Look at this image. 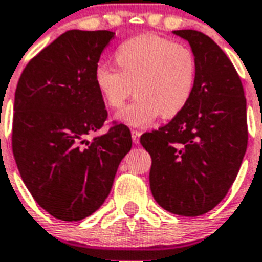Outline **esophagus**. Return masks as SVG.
<instances>
[{
  "label": "esophagus",
  "instance_id": "esophagus-1",
  "mask_svg": "<svg viewBox=\"0 0 262 262\" xmlns=\"http://www.w3.org/2000/svg\"><path fill=\"white\" fill-rule=\"evenodd\" d=\"M140 136H141V132L140 130H132V140L135 144H139V141H140Z\"/></svg>",
  "mask_w": 262,
  "mask_h": 262
}]
</instances>
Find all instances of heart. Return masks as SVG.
<instances>
[{"label":"heart","instance_id":"b5f03b06","mask_svg":"<svg viewBox=\"0 0 262 262\" xmlns=\"http://www.w3.org/2000/svg\"><path fill=\"white\" fill-rule=\"evenodd\" d=\"M115 68L98 65L94 83L102 101L121 110L135 90L136 98L118 121L141 127L160 115L172 119L190 102L197 83V59L185 44L156 34L129 38L114 52Z\"/></svg>","mask_w":262,"mask_h":262}]
</instances>
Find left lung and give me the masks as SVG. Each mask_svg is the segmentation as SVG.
I'll use <instances>...</instances> for the list:
<instances>
[{
	"label": "left lung",
	"instance_id": "8db88e82",
	"mask_svg": "<svg viewBox=\"0 0 262 262\" xmlns=\"http://www.w3.org/2000/svg\"><path fill=\"white\" fill-rule=\"evenodd\" d=\"M197 59L190 102L169 123L141 135L151 156L150 187L164 210L199 216L222 201L247 148L245 90L218 44L197 30H175Z\"/></svg>",
	"mask_w": 262,
	"mask_h": 262
}]
</instances>
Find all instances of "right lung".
Segmentation results:
<instances>
[{
  "label": "right lung",
  "mask_w": 262,
  "mask_h": 262,
  "mask_svg": "<svg viewBox=\"0 0 262 262\" xmlns=\"http://www.w3.org/2000/svg\"><path fill=\"white\" fill-rule=\"evenodd\" d=\"M115 33L69 30L29 62L15 92L12 151L25 185L54 218L80 221L111 191L132 135L114 123L102 136L108 112L94 71Z\"/></svg>",
  "instance_id": "add662e5"
}]
</instances>
